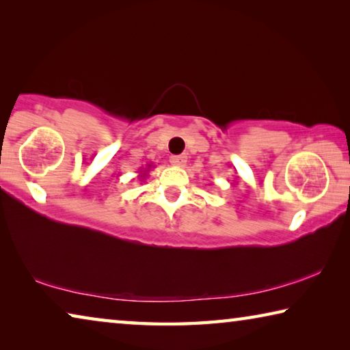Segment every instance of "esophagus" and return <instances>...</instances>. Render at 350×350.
<instances>
[{"instance_id":"34e87169","label":"esophagus","mask_w":350,"mask_h":350,"mask_svg":"<svg viewBox=\"0 0 350 350\" xmlns=\"http://www.w3.org/2000/svg\"><path fill=\"white\" fill-rule=\"evenodd\" d=\"M170 162L174 165V167H183L187 163V156L185 154H180V156H171Z\"/></svg>"}]
</instances>
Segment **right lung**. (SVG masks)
I'll return each mask as SVG.
<instances>
[{"mask_svg": "<svg viewBox=\"0 0 350 350\" xmlns=\"http://www.w3.org/2000/svg\"><path fill=\"white\" fill-rule=\"evenodd\" d=\"M146 167H148V170H146V168H145V170H144V171H139V177H140V179H144V177H145V176H146V174H148V171H150V168H151V167H152V165H151V163H150V165H146Z\"/></svg>", "mask_w": 350, "mask_h": 350, "instance_id": "obj_1", "label": "right lung"}]
</instances>
